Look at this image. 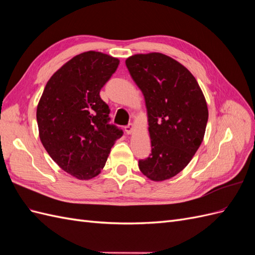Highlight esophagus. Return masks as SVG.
I'll return each instance as SVG.
<instances>
[{"mask_svg":"<svg viewBox=\"0 0 255 255\" xmlns=\"http://www.w3.org/2000/svg\"><path fill=\"white\" fill-rule=\"evenodd\" d=\"M133 129H134V126L132 125V123H129L128 126L125 127V130H126V133H127V134H132Z\"/></svg>","mask_w":255,"mask_h":255,"instance_id":"esophagus-1","label":"esophagus"}]
</instances>
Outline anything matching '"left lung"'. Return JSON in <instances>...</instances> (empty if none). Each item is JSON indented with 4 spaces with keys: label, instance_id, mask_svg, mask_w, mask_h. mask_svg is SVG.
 Returning a JSON list of instances; mask_svg holds the SVG:
<instances>
[{
    "label": "left lung",
    "instance_id": "1",
    "mask_svg": "<svg viewBox=\"0 0 255 255\" xmlns=\"http://www.w3.org/2000/svg\"><path fill=\"white\" fill-rule=\"evenodd\" d=\"M126 65L148 113L152 150L138 166L152 181L168 180L188 165L203 140L208 119L203 92L186 68L161 53L136 54Z\"/></svg>",
    "mask_w": 255,
    "mask_h": 255
}]
</instances>
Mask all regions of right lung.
<instances>
[{
    "mask_svg": "<svg viewBox=\"0 0 255 255\" xmlns=\"http://www.w3.org/2000/svg\"><path fill=\"white\" fill-rule=\"evenodd\" d=\"M119 59L89 51L74 56L52 75L37 106L40 140L52 159L79 180L97 176L122 129L111 125L100 90Z\"/></svg>",
    "mask_w": 255,
    "mask_h": 255,
    "instance_id": "obj_1",
    "label": "right lung"
}]
</instances>
